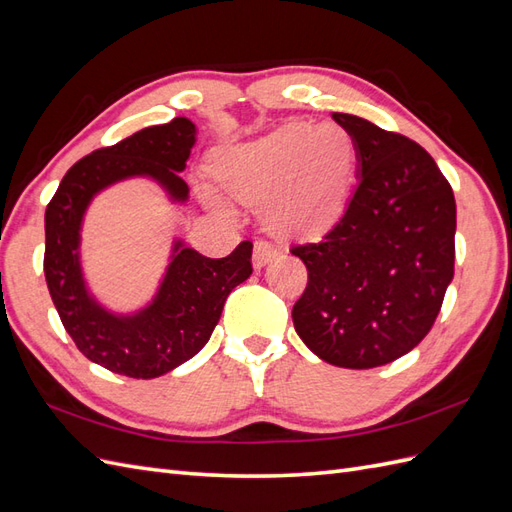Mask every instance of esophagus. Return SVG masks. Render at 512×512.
I'll return each mask as SVG.
<instances>
[{
  "label": "esophagus",
  "instance_id": "34e87169",
  "mask_svg": "<svg viewBox=\"0 0 512 512\" xmlns=\"http://www.w3.org/2000/svg\"><path fill=\"white\" fill-rule=\"evenodd\" d=\"M279 255V248L266 242V240H257L255 248H253V266L255 268H264L266 264Z\"/></svg>",
  "mask_w": 512,
  "mask_h": 512
}]
</instances>
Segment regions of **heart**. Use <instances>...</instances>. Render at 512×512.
Here are the masks:
<instances>
[{
	"label": "heart",
	"instance_id": "heart-1",
	"mask_svg": "<svg viewBox=\"0 0 512 512\" xmlns=\"http://www.w3.org/2000/svg\"><path fill=\"white\" fill-rule=\"evenodd\" d=\"M355 157V138L344 125L287 123L255 142L218 151L214 175L235 201L264 203L272 231L320 235L342 214Z\"/></svg>",
	"mask_w": 512,
	"mask_h": 512
}]
</instances>
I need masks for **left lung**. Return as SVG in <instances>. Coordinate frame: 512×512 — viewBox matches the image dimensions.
Segmentation results:
<instances>
[{
	"label": "left lung",
	"mask_w": 512,
	"mask_h": 512,
	"mask_svg": "<svg viewBox=\"0 0 512 512\" xmlns=\"http://www.w3.org/2000/svg\"><path fill=\"white\" fill-rule=\"evenodd\" d=\"M357 147V188L318 244L292 246L309 281L294 329L322 361L370 370L411 352L454 277L456 203L426 149L361 116L333 112Z\"/></svg>",
	"instance_id": "8db88e82"
}]
</instances>
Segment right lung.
<instances>
[{
	"instance_id": "right-lung-1",
	"label": "right lung",
	"mask_w": 512,
	"mask_h": 512,
	"mask_svg": "<svg viewBox=\"0 0 512 512\" xmlns=\"http://www.w3.org/2000/svg\"><path fill=\"white\" fill-rule=\"evenodd\" d=\"M196 142L186 116L136 131L114 147L97 149L69 168L45 212V279L64 329L82 355L114 374L157 378L186 363L212 337L222 307L251 277L253 244L240 242L222 259H209L175 240L170 264L151 303L114 313L88 292L80 242L84 214L112 183L149 177L173 203L188 201L179 177Z\"/></svg>"
}]
</instances>
